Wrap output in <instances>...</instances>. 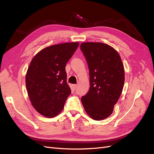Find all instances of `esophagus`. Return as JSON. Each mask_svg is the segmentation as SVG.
I'll return each instance as SVG.
<instances>
[{"mask_svg":"<svg viewBox=\"0 0 154 154\" xmlns=\"http://www.w3.org/2000/svg\"><path fill=\"white\" fill-rule=\"evenodd\" d=\"M76 88H77V85H72V90L75 91L76 89Z\"/></svg>","mask_w":154,"mask_h":154,"instance_id":"esophagus-1","label":"esophagus"}]
</instances>
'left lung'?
Wrapping results in <instances>:
<instances>
[{"mask_svg":"<svg viewBox=\"0 0 154 154\" xmlns=\"http://www.w3.org/2000/svg\"><path fill=\"white\" fill-rule=\"evenodd\" d=\"M89 69L90 88L81 100L86 113L96 121L106 119L122 94L124 66L118 51L100 42L80 45Z\"/></svg>","mask_w":154,"mask_h":154,"instance_id":"8db88e82","label":"left lung"}]
</instances>
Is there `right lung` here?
<instances>
[{
    "label": "right lung",
    "instance_id": "1",
    "mask_svg": "<svg viewBox=\"0 0 154 154\" xmlns=\"http://www.w3.org/2000/svg\"><path fill=\"white\" fill-rule=\"evenodd\" d=\"M78 42L56 44L42 49L32 58L26 75V85L34 109L46 118L60 113L71 90L67 83L66 63Z\"/></svg>",
    "mask_w": 154,
    "mask_h": 154
}]
</instances>
